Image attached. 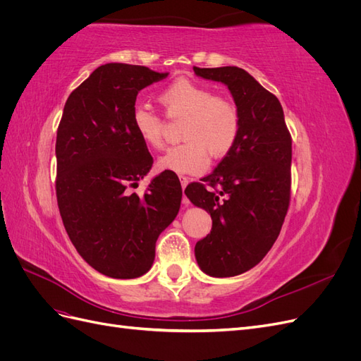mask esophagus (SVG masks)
Segmentation results:
<instances>
[{
  "instance_id": "1",
  "label": "esophagus",
  "mask_w": 361,
  "mask_h": 361,
  "mask_svg": "<svg viewBox=\"0 0 361 361\" xmlns=\"http://www.w3.org/2000/svg\"><path fill=\"white\" fill-rule=\"evenodd\" d=\"M188 182H190V178H187V176H180V185H182V190H183V191H185V188H187ZM183 203H185V204H188V203H190V202H188V199L185 197V195H183Z\"/></svg>"
}]
</instances>
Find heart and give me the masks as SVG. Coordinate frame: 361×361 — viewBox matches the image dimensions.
<instances>
[{"instance_id":"heart-1","label":"heart","mask_w":361,"mask_h":361,"mask_svg":"<svg viewBox=\"0 0 361 361\" xmlns=\"http://www.w3.org/2000/svg\"><path fill=\"white\" fill-rule=\"evenodd\" d=\"M158 101L170 117H183L182 145L169 149L158 159L161 170L174 173H200L212 158L227 155L241 130V111L231 97L215 94L211 87L180 78L167 85ZM130 126L149 147L164 145L161 117L146 105H135Z\"/></svg>"}]
</instances>
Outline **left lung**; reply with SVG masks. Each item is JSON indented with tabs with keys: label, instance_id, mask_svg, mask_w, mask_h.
Here are the masks:
<instances>
[{
	"label": "left lung",
	"instance_id": "left-lung-1",
	"mask_svg": "<svg viewBox=\"0 0 361 361\" xmlns=\"http://www.w3.org/2000/svg\"><path fill=\"white\" fill-rule=\"evenodd\" d=\"M220 81L241 111V130L216 169L185 194L211 214V233L195 244L197 264L212 277L256 267L281 231L290 202L292 138L277 97L241 68H195Z\"/></svg>",
	"mask_w": 361,
	"mask_h": 361
}]
</instances>
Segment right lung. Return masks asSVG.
I'll list each match as a JSON object with an SVG mask.
<instances>
[{"label": "right lung", "mask_w": 361, "mask_h": 361, "mask_svg": "<svg viewBox=\"0 0 361 361\" xmlns=\"http://www.w3.org/2000/svg\"><path fill=\"white\" fill-rule=\"evenodd\" d=\"M169 73L108 63L69 94L57 129L56 194L64 228L101 274L135 279L154 264L159 233L176 218L182 187L169 170L130 192L154 158L130 126L137 94Z\"/></svg>", "instance_id": "1"}]
</instances>
